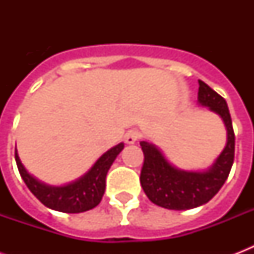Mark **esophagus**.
Instances as JSON below:
<instances>
[{"label": "esophagus", "instance_id": "34e87169", "mask_svg": "<svg viewBox=\"0 0 254 254\" xmlns=\"http://www.w3.org/2000/svg\"><path fill=\"white\" fill-rule=\"evenodd\" d=\"M139 134L138 131L137 130H127V133H125V135H124V141L127 143H129V145H131V143H134L137 139H138Z\"/></svg>", "mask_w": 254, "mask_h": 254}]
</instances>
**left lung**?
<instances>
[{"label": "left lung", "instance_id": "8db88e82", "mask_svg": "<svg viewBox=\"0 0 254 254\" xmlns=\"http://www.w3.org/2000/svg\"><path fill=\"white\" fill-rule=\"evenodd\" d=\"M197 103L216 113L227 129V145L208 169L182 170L174 166L153 142H139L145 155L139 182L150 201L163 208L182 211L208 203L224 185L233 165L235 133L227 101L199 80Z\"/></svg>", "mask_w": 254, "mask_h": 254}]
</instances>
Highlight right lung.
I'll return each instance as SVG.
<instances>
[{
	"label": "right lung",
	"mask_w": 254,
	"mask_h": 254,
	"mask_svg": "<svg viewBox=\"0 0 254 254\" xmlns=\"http://www.w3.org/2000/svg\"><path fill=\"white\" fill-rule=\"evenodd\" d=\"M124 143H119L100 157L84 175L67 185L51 186L33 177L22 165L15 149V162L22 179L38 200L46 207L65 213H80L95 208L105 192L108 170L123 151Z\"/></svg>",
	"instance_id": "obj_1"
}]
</instances>
